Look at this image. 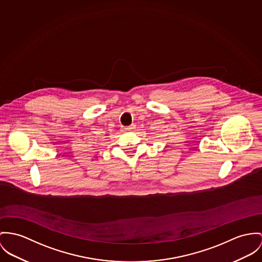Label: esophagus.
<instances>
[{"label":"esophagus","mask_w":262,"mask_h":262,"mask_svg":"<svg viewBox=\"0 0 262 262\" xmlns=\"http://www.w3.org/2000/svg\"><path fill=\"white\" fill-rule=\"evenodd\" d=\"M135 128V125H128V126H124L123 130L124 132H132Z\"/></svg>","instance_id":"1"}]
</instances>
